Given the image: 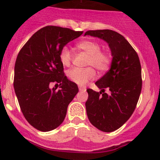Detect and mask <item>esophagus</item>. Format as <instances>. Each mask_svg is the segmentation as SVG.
Masks as SVG:
<instances>
[{
  "mask_svg": "<svg viewBox=\"0 0 160 160\" xmlns=\"http://www.w3.org/2000/svg\"><path fill=\"white\" fill-rule=\"evenodd\" d=\"M78 89L79 91H85L87 90V88H86V87H79Z\"/></svg>",
  "mask_w": 160,
  "mask_h": 160,
  "instance_id": "34e87169",
  "label": "esophagus"
}]
</instances>
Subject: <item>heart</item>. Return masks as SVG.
<instances>
[{
    "instance_id": "heart-1",
    "label": "heart",
    "mask_w": 160,
    "mask_h": 160,
    "mask_svg": "<svg viewBox=\"0 0 160 160\" xmlns=\"http://www.w3.org/2000/svg\"><path fill=\"white\" fill-rule=\"evenodd\" d=\"M77 48L88 55L87 65L93 66L99 72L107 70L110 65V57L108 53L100 51V45L93 40L82 41L77 44ZM73 59L72 52L68 48H64L60 53V60L65 66H69ZM95 70L91 67L86 69L73 68L67 72L70 81L79 86L86 85L95 77Z\"/></svg>"
}]
</instances>
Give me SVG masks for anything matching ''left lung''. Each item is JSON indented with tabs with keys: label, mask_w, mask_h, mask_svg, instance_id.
Listing matches in <instances>:
<instances>
[{
	"label": "left lung",
	"mask_w": 160,
	"mask_h": 160,
	"mask_svg": "<svg viewBox=\"0 0 160 160\" xmlns=\"http://www.w3.org/2000/svg\"><path fill=\"white\" fill-rule=\"evenodd\" d=\"M84 35L103 39L111 51L110 69L95 82L101 91L87 90L86 109L94 126L103 132H112L129 119L136 108L142 91L141 64L137 52L121 34L97 30L87 31ZM105 88L110 91L109 95L104 92Z\"/></svg>",
	"instance_id": "obj_1"
}]
</instances>
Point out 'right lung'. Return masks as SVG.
I'll list each match as a JSON object with an SVG mask.
<instances>
[{"label":"right lung","mask_w":160,"mask_h":160,"mask_svg":"<svg viewBox=\"0 0 160 160\" xmlns=\"http://www.w3.org/2000/svg\"><path fill=\"white\" fill-rule=\"evenodd\" d=\"M82 34V31L48 26L35 32L18 55L15 94L26 120L38 130L48 132L59 126L69 103L78 92L77 84L64 73L60 53ZM55 81L61 86L58 91L50 88Z\"/></svg>","instance_id":"1"}]
</instances>
